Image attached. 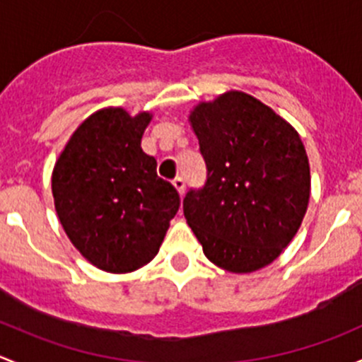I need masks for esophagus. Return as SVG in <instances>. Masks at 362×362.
<instances>
[{"label":"esophagus","instance_id":"34e87169","mask_svg":"<svg viewBox=\"0 0 362 362\" xmlns=\"http://www.w3.org/2000/svg\"><path fill=\"white\" fill-rule=\"evenodd\" d=\"M173 185H174V188H176L177 192H180V195L182 197V193H185V188H186L185 180H182V177H176V180L173 181Z\"/></svg>","mask_w":362,"mask_h":362}]
</instances>
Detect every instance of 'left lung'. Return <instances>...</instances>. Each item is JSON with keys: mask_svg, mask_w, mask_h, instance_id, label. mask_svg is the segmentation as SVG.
I'll return each mask as SVG.
<instances>
[{"mask_svg": "<svg viewBox=\"0 0 362 362\" xmlns=\"http://www.w3.org/2000/svg\"><path fill=\"white\" fill-rule=\"evenodd\" d=\"M207 167L182 212L204 255L233 274L267 267L296 235L310 199V167L296 130L244 92L189 115Z\"/></svg>", "mask_w": 362, "mask_h": 362, "instance_id": "1", "label": "left lung"}]
</instances>
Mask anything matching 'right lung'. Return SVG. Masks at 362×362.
<instances>
[{"mask_svg":"<svg viewBox=\"0 0 362 362\" xmlns=\"http://www.w3.org/2000/svg\"><path fill=\"white\" fill-rule=\"evenodd\" d=\"M150 113L107 107L88 117L59 156L52 193L74 247L111 274L134 272L158 252L180 193L141 150Z\"/></svg>","mask_w":362,"mask_h":362,"instance_id":"1","label":"right lung"}]
</instances>
